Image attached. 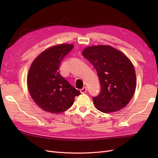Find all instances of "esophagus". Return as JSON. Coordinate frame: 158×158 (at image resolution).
Listing matches in <instances>:
<instances>
[{
	"mask_svg": "<svg viewBox=\"0 0 158 158\" xmlns=\"http://www.w3.org/2000/svg\"><path fill=\"white\" fill-rule=\"evenodd\" d=\"M80 92H81V94H84L87 92V88L86 87H83V88L82 89H81V90H80Z\"/></svg>",
	"mask_w": 158,
	"mask_h": 158,
	"instance_id": "1",
	"label": "esophagus"
}]
</instances>
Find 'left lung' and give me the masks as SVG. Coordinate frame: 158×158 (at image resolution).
<instances>
[{"mask_svg": "<svg viewBox=\"0 0 158 158\" xmlns=\"http://www.w3.org/2000/svg\"><path fill=\"white\" fill-rule=\"evenodd\" d=\"M82 54L94 66L101 86L99 94L92 97L96 108L109 113L126 106L136 85L135 70L130 60L109 45L88 47Z\"/></svg>", "mask_w": 158, "mask_h": 158, "instance_id": "obj_1", "label": "left lung"}]
</instances>
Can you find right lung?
Segmentation results:
<instances>
[{
	"label": "right lung",
	"instance_id": "1",
	"mask_svg": "<svg viewBox=\"0 0 158 158\" xmlns=\"http://www.w3.org/2000/svg\"><path fill=\"white\" fill-rule=\"evenodd\" d=\"M73 45L61 44L42 52L31 64L27 77L30 94L40 108L60 113L71 107L75 97L81 94L60 75L62 60L71 51Z\"/></svg>",
	"mask_w": 158,
	"mask_h": 158
}]
</instances>
